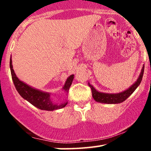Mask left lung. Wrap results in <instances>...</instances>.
<instances>
[{
  "label": "left lung",
  "mask_w": 151,
  "mask_h": 151,
  "mask_svg": "<svg viewBox=\"0 0 151 151\" xmlns=\"http://www.w3.org/2000/svg\"><path fill=\"white\" fill-rule=\"evenodd\" d=\"M143 72H144V66L142 68L139 77L138 78L136 82L131 87L129 88V89L119 93H105L99 92V91H96L93 87V86H91L89 83V86L91 89V93H92L93 98L96 101L104 104H119L124 101L126 99L129 98L132 94L133 91L136 89V88L140 85L142 78H143Z\"/></svg>",
  "instance_id": "left-lung-1"
}]
</instances>
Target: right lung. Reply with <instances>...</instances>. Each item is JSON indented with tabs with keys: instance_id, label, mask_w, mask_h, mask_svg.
<instances>
[{
	"instance_id": "1",
	"label": "right lung",
	"mask_w": 151,
	"mask_h": 151,
	"mask_svg": "<svg viewBox=\"0 0 151 151\" xmlns=\"http://www.w3.org/2000/svg\"><path fill=\"white\" fill-rule=\"evenodd\" d=\"M10 68L11 72L12 79H13V84L15 86L19 94L22 98L25 99L27 101H29L31 104L35 106L37 108L41 109V110L47 111H53L56 109H60L65 107L67 104V102H63L60 104H54L52 100L50 99V94L49 93L43 92V91H39V90L32 88L31 86L27 85L24 82H22L15 75L14 70L13 69V65H12V60H10ZM74 79V75L70 76L67 78L66 81L63 89L66 92L68 93L69 89L72 84V81Z\"/></svg>"
}]
</instances>
